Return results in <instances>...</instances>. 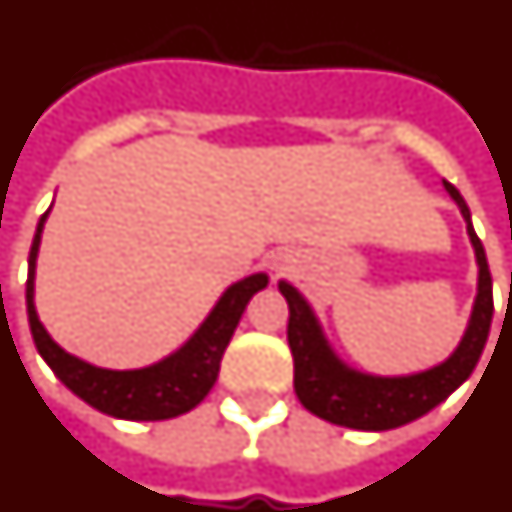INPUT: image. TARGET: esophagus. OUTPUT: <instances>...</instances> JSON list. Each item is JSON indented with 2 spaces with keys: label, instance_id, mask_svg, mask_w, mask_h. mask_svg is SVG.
Returning <instances> with one entry per match:
<instances>
[{
  "label": "esophagus",
  "instance_id": "obj_1",
  "mask_svg": "<svg viewBox=\"0 0 512 512\" xmlns=\"http://www.w3.org/2000/svg\"><path fill=\"white\" fill-rule=\"evenodd\" d=\"M271 266H274L276 271H282V266H285V263H282V260H279V257H276V260H274V263H271Z\"/></svg>",
  "mask_w": 512,
  "mask_h": 512
}]
</instances>
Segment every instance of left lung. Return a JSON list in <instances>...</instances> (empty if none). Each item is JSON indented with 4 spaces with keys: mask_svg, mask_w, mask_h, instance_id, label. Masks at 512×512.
Masks as SVG:
<instances>
[{
    "mask_svg": "<svg viewBox=\"0 0 512 512\" xmlns=\"http://www.w3.org/2000/svg\"><path fill=\"white\" fill-rule=\"evenodd\" d=\"M445 189L467 219L469 238H472L475 255H478L480 282L475 312H472V320H469V328L458 344V350L448 361L439 363L429 372L412 374V377H369V374L350 372L328 350L320 325L301 293L293 285L279 282V290L290 306L287 342L293 352L295 396L317 418L331 420L336 426H347V429H396V426H404V423L434 410L439 401L448 399L478 366L480 352L486 347L488 328H491V314H494L491 271H488L483 244L469 222L467 203L450 181H445Z\"/></svg>",
    "mask_w": 512,
    "mask_h": 512,
    "instance_id": "obj_1",
    "label": "left lung"
}]
</instances>
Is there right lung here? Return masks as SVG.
<instances>
[{
	"instance_id": "right-lung-1",
	"label": "right lung",
	"mask_w": 512,
	"mask_h": 512,
	"mask_svg": "<svg viewBox=\"0 0 512 512\" xmlns=\"http://www.w3.org/2000/svg\"><path fill=\"white\" fill-rule=\"evenodd\" d=\"M43 222L45 214L37 222V233H34L32 249H29L26 312H29L34 347L43 355V361L54 369L56 377L78 399L92 404L94 410L113 415V418L168 420L198 407L217 382L222 355H225L230 336L236 331L249 298L268 285V276H246L244 282L227 287V293L219 298V304L208 314L206 323L200 325L198 333L165 361L154 363L149 369H135V372L97 369L92 363H83L73 355H67L45 333L37 320V312H34V257H37V246H40Z\"/></svg>"
}]
</instances>
